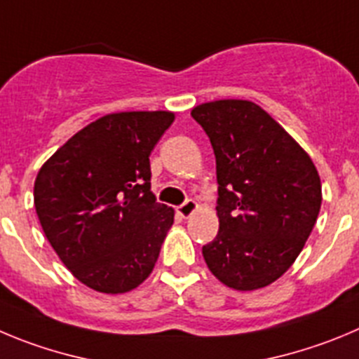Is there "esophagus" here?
I'll list each match as a JSON object with an SVG mask.
<instances>
[{
    "mask_svg": "<svg viewBox=\"0 0 359 359\" xmlns=\"http://www.w3.org/2000/svg\"><path fill=\"white\" fill-rule=\"evenodd\" d=\"M196 210H197V203L194 201V199H189V201L183 203L182 206H177L176 212H177V215L183 217V219H189L190 215H194V212H196Z\"/></svg>",
    "mask_w": 359,
    "mask_h": 359,
    "instance_id": "obj_1",
    "label": "esophagus"
}]
</instances>
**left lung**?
Segmentation results:
<instances>
[{
    "label": "left lung",
    "instance_id": "left-lung-1",
    "mask_svg": "<svg viewBox=\"0 0 359 359\" xmlns=\"http://www.w3.org/2000/svg\"><path fill=\"white\" fill-rule=\"evenodd\" d=\"M192 117L212 142L219 183V233L203 248L206 265L233 290L267 287L292 267L317 222V167L252 101H210Z\"/></svg>",
    "mask_w": 359,
    "mask_h": 359
}]
</instances>
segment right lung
Segmentation results:
<instances>
[{
  "mask_svg": "<svg viewBox=\"0 0 359 359\" xmlns=\"http://www.w3.org/2000/svg\"><path fill=\"white\" fill-rule=\"evenodd\" d=\"M174 114L100 117L41 167L34 203L42 231L71 274L101 294H126L149 278L174 210L151 192L149 154Z\"/></svg>",
  "mask_w": 359,
  "mask_h": 359,
  "instance_id": "add662e5",
  "label": "right lung"
}]
</instances>
